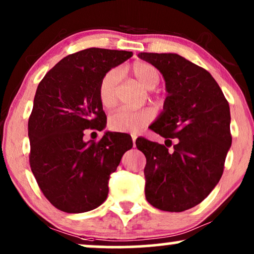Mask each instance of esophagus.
<instances>
[{"mask_svg":"<svg viewBox=\"0 0 254 254\" xmlns=\"http://www.w3.org/2000/svg\"><path fill=\"white\" fill-rule=\"evenodd\" d=\"M130 136H131V140H133V144H134V147H135V141H136L137 135H136V134H131Z\"/></svg>","mask_w":254,"mask_h":254,"instance_id":"obj_1","label":"esophagus"}]
</instances>
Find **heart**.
I'll return each mask as SVG.
<instances>
[{
    "mask_svg": "<svg viewBox=\"0 0 254 254\" xmlns=\"http://www.w3.org/2000/svg\"><path fill=\"white\" fill-rule=\"evenodd\" d=\"M141 86L146 90H153L160 83V71L147 62H135L129 67ZM120 80V71L112 68L106 72L100 79L98 85L99 100L105 108H112L117 104V87ZM154 114L148 108L139 111H131L127 108H120L115 111L108 118V127L114 131L128 133V131H139L151 123Z\"/></svg>",
    "mask_w": 254,
    "mask_h": 254,
    "instance_id": "b5f03b06",
    "label": "heart"
}]
</instances>
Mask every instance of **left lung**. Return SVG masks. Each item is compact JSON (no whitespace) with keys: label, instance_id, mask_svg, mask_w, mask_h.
<instances>
[{"label":"left lung","instance_id":"obj_1","mask_svg":"<svg viewBox=\"0 0 254 254\" xmlns=\"http://www.w3.org/2000/svg\"><path fill=\"white\" fill-rule=\"evenodd\" d=\"M137 56L162 73L168 92L150 126L166 144L136 139L147 160L146 199L162 211H186L206 198L223 175L232 142L229 103L209 72L180 55ZM173 138L177 143L169 151Z\"/></svg>","mask_w":254,"mask_h":254}]
</instances>
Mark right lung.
Listing matches in <instances>:
<instances>
[{"label":"right lung","instance_id":"obj_1","mask_svg":"<svg viewBox=\"0 0 254 254\" xmlns=\"http://www.w3.org/2000/svg\"><path fill=\"white\" fill-rule=\"evenodd\" d=\"M131 56L85 49L63 58L38 85L28 123L29 162L43 195L61 211L80 213L101 205L111 174L133 147L125 133L107 131L99 141L84 140L86 129L106 126L99 81Z\"/></svg>","mask_w":254,"mask_h":254}]
</instances>
